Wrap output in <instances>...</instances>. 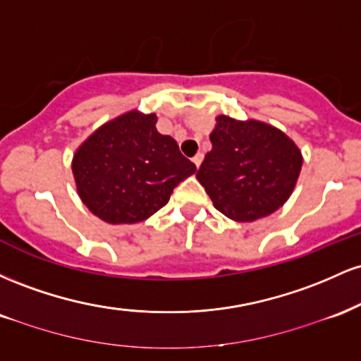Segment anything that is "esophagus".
<instances>
[{"label": "esophagus", "mask_w": 361, "mask_h": 361, "mask_svg": "<svg viewBox=\"0 0 361 361\" xmlns=\"http://www.w3.org/2000/svg\"><path fill=\"white\" fill-rule=\"evenodd\" d=\"M193 163H195V166H200V164H202V161H204V154H202V152H197V154H195L193 156Z\"/></svg>", "instance_id": "1"}]
</instances>
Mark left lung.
Here are the masks:
<instances>
[{
  "instance_id": "obj_1",
  "label": "left lung",
  "mask_w": 361,
  "mask_h": 361,
  "mask_svg": "<svg viewBox=\"0 0 361 361\" xmlns=\"http://www.w3.org/2000/svg\"><path fill=\"white\" fill-rule=\"evenodd\" d=\"M210 142L197 180L219 212L231 221L252 222L283 207L304 161L285 132L261 120L219 115Z\"/></svg>"
}]
</instances>
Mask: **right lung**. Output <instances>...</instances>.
Returning <instances> with one entry per match:
<instances>
[{"mask_svg": "<svg viewBox=\"0 0 361 361\" xmlns=\"http://www.w3.org/2000/svg\"><path fill=\"white\" fill-rule=\"evenodd\" d=\"M156 122V114L126 111L98 127L74 152L78 195L103 222L146 221L197 171L176 140L157 132Z\"/></svg>", "mask_w": 361, "mask_h": 361, "instance_id": "right-lung-1", "label": "right lung"}]
</instances>
